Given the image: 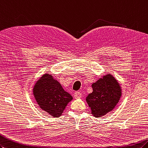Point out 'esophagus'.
<instances>
[{
	"label": "esophagus",
	"instance_id": "esophagus-1",
	"mask_svg": "<svg viewBox=\"0 0 148 148\" xmlns=\"http://www.w3.org/2000/svg\"><path fill=\"white\" fill-rule=\"evenodd\" d=\"M81 97H82L81 92H79V91H76L74 92V98H80Z\"/></svg>",
	"mask_w": 148,
	"mask_h": 148
}]
</instances>
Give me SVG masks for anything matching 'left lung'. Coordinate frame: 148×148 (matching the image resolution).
Here are the masks:
<instances>
[{
    "instance_id": "1",
    "label": "left lung",
    "mask_w": 148,
    "mask_h": 148,
    "mask_svg": "<svg viewBox=\"0 0 148 148\" xmlns=\"http://www.w3.org/2000/svg\"><path fill=\"white\" fill-rule=\"evenodd\" d=\"M92 92L86 102L95 117H101L112 111L122 95L121 88L115 77L107 74L92 84Z\"/></svg>"
}]
</instances>
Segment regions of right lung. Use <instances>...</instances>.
<instances>
[{
	"label": "right lung",
	"mask_w": 148,
	"mask_h": 148,
	"mask_svg": "<svg viewBox=\"0 0 148 148\" xmlns=\"http://www.w3.org/2000/svg\"><path fill=\"white\" fill-rule=\"evenodd\" d=\"M33 95L40 107L53 117L62 114L68 103L73 99V97L49 74H44L36 81Z\"/></svg>",
	"instance_id": "add662e5"
}]
</instances>
